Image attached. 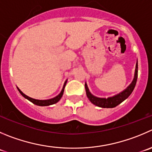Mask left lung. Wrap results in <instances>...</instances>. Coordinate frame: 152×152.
<instances>
[{
    "label": "left lung",
    "instance_id": "left-lung-1",
    "mask_svg": "<svg viewBox=\"0 0 152 152\" xmlns=\"http://www.w3.org/2000/svg\"><path fill=\"white\" fill-rule=\"evenodd\" d=\"M137 76H138V63L137 62L134 79H133L131 84L126 89H124L122 92H119V93L116 94V95H113L112 97H108L107 99H106V98H99V97L95 96V95L91 93L89 88H88L87 84H86V83H85V89H86V96L89 99V100L93 104H95V106H98L99 107L102 108L115 107L117 105L120 104L125 99H128V97L130 96V95L132 93L133 90H134V87L136 86V83H137Z\"/></svg>",
    "mask_w": 152,
    "mask_h": 152
}]
</instances>
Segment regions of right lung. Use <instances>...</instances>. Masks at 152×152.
Here are the masks:
<instances>
[{
	"label": "right lung",
	"mask_w": 152,
	"mask_h": 152,
	"mask_svg": "<svg viewBox=\"0 0 152 152\" xmlns=\"http://www.w3.org/2000/svg\"><path fill=\"white\" fill-rule=\"evenodd\" d=\"M66 82L67 81H66L64 83V85H63V89H62L61 92H60V94H59V95H57V96H55L54 98H52V99H46V100H39V99H33V98H30V97L27 96V95H26L25 94L23 93V92L20 90L19 88L17 87V89H18V90L19 91V92L21 93V95H22L24 98H25L26 99H27L28 101H30V102H32V103L34 104L38 105V106H42V107L49 106V105H52V104H54L57 103V102H58L61 99L62 96H63V92H64V89H65V86H66Z\"/></svg>",
	"instance_id": "add662e5"
}]
</instances>
